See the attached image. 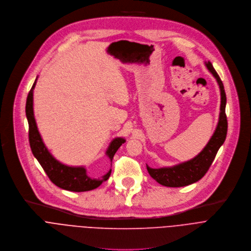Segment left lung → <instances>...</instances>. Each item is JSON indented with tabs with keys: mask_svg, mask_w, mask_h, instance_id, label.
<instances>
[{
	"mask_svg": "<svg viewBox=\"0 0 251 251\" xmlns=\"http://www.w3.org/2000/svg\"><path fill=\"white\" fill-rule=\"evenodd\" d=\"M208 70L216 78L221 91V108L218 126L204 149L194 158L171 167L151 168L146 165L149 175L156 182L166 187H184L202 179L212 165L220 147L224 144L227 132L226 116V96L224 84L210 61L205 62Z\"/></svg>",
	"mask_w": 251,
	"mask_h": 251,
	"instance_id": "obj_1",
	"label": "left lung"
}]
</instances>
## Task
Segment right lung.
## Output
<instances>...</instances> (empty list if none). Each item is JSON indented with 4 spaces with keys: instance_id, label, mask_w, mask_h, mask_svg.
Here are the masks:
<instances>
[{
    "instance_id": "obj_1",
    "label": "right lung",
    "mask_w": 251,
    "mask_h": 251,
    "mask_svg": "<svg viewBox=\"0 0 251 251\" xmlns=\"http://www.w3.org/2000/svg\"><path fill=\"white\" fill-rule=\"evenodd\" d=\"M36 81L37 77L27 95L25 105V115L28 122V139L32 154L37 159L50 181L57 187L72 192H86L98 188L103 182L109 179L112 169L101 178H91L88 176L85 167L65 165L56 160L48 151L37 129L33 114V89L36 85ZM125 142L126 139L123 137H116L112 140L106 151V155L110 158L111 162L117 150Z\"/></svg>"
}]
</instances>
